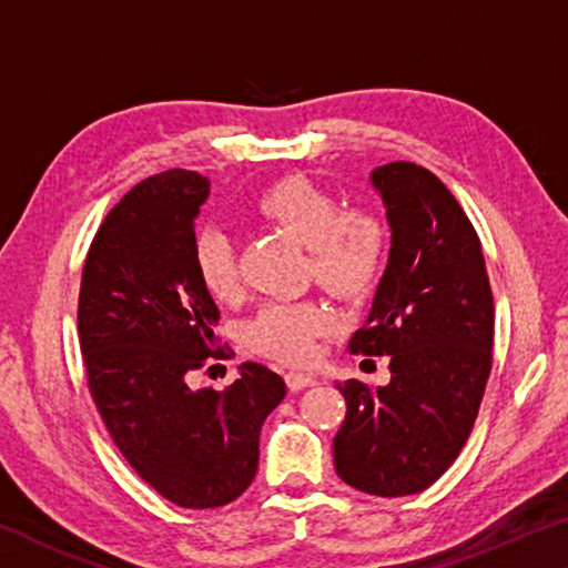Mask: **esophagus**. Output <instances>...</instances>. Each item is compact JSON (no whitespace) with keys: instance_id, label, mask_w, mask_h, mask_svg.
Here are the masks:
<instances>
[{"instance_id":"obj_1","label":"esophagus","mask_w":568,"mask_h":568,"mask_svg":"<svg viewBox=\"0 0 568 568\" xmlns=\"http://www.w3.org/2000/svg\"><path fill=\"white\" fill-rule=\"evenodd\" d=\"M285 383H287V388H291V390H303V388L314 386L316 378H314V375H308V373L291 371V373L285 375Z\"/></svg>"}]
</instances>
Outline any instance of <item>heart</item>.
Returning a JSON list of instances; mask_svg holds the SVG:
<instances>
[{
  "label": "heart",
  "instance_id": "b5f03b06",
  "mask_svg": "<svg viewBox=\"0 0 568 568\" xmlns=\"http://www.w3.org/2000/svg\"><path fill=\"white\" fill-rule=\"evenodd\" d=\"M254 211L308 246L316 283L339 298H357L378 277L388 234L386 223L371 207L353 205L339 211V201L329 190L306 178H285L262 190ZM195 270L211 298H234L239 273L226 231L207 229L197 236ZM329 326V311L314 301L267 303L246 326V339L262 355L298 365L314 357L316 339Z\"/></svg>",
  "mask_w": 568,
  "mask_h": 568
}]
</instances>
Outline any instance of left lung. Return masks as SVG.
I'll return each mask as SVG.
<instances>
[{
    "label": "left lung",
    "instance_id": "1",
    "mask_svg": "<svg viewBox=\"0 0 568 568\" xmlns=\"http://www.w3.org/2000/svg\"><path fill=\"white\" fill-rule=\"evenodd\" d=\"M390 226L388 265L355 355H388L390 381L337 383L347 414L334 468L357 491H425L458 458L491 373L494 298L481 242L433 172L390 162L371 172Z\"/></svg>",
    "mask_w": 568,
    "mask_h": 568
}]
</instances>
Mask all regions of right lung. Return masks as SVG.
<instances>
[{
	"label": "right lung",
	"instance_id": "right-lung-1",
	"mask_svg": "<svg viewBox=\"0 0 568 568\" xmlns=\"http://www.w3.org/2000/svg\"><path fill=\"white\" fill-rule=\"evenodd\" d=\"M211 182L170 170L135 185L94 236L79 291L87 383L131 468L172 505L213 509L257 474L260 429L285 381L244 363L229 388H190L219 357V306L195 270V219Z\"/></svg>",
	"mask_w": 568,
	"mask_h": 568
}]
</instances>
